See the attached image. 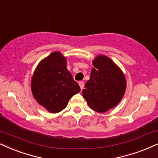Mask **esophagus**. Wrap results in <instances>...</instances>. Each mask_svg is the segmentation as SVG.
Returning <instances> with one entry per match:
<instances>
[{"label":"esophagus","instance_id":"esophagus-1","mask_svg":"<svg viewBox=\"0 0 158 158\" xmlns=\"http://www.w3.org/2000/svg\"><path fill=\"white\" fill-rule=\"evenodd\" d=\"M79 85H80V87H81V90H82V89H83V87H84V83H83V81H80Z\"/></svg>","mask_w":158,"mask_h":158}]
</instances>
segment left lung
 <instances>
[{
	"label": "left lung",
	"instance_id": "1",
	"mask_svg": "<svg viewBox=\"0 0 158 158\" xmlns=\"http://www.w3.org/2000/svg\"><path fill=\"white\" fill-rule=\"evenodd\" d=\"M93 66L83 96L91 109L104 113L118 105L122 99L126 80L119 68L106 56H97L93 61Z\"/></svg>",
	"mask_w": 158,
	"mask_h": 158
}]
</instances>
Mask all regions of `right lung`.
Here are the masks:
<instances>
[{
	"label": "right lung",
	"instance_id": "1",
	"mask_svg": "<svg viewBox=\"0 0 158 158\" xmlns=\"http://www.w3.org/2000/svg\"><path fill=\"white\" fill-rule=\"evenodd\" d=\"M31 90L36 100L48 111L58 113L81 88L67 69L66 58L54 52L39 64L32 77Z\"/></svg>",
	"mask_w": 158,
	"mask_h": 158
}]
</instances>
